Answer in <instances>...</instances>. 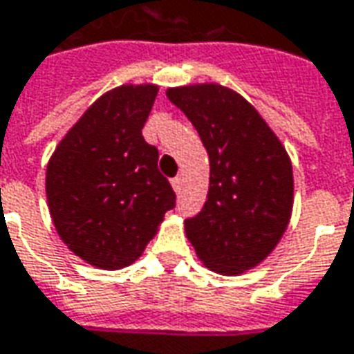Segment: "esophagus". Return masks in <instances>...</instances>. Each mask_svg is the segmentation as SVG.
<instances>
[{
  "label": "esophagus",
  "instance_id": "34e87169",
  "mask_svg": "<svg viewBox=\"0 0 354 354\" xmlns=\"http://www.w3.org/2000/svg\"><path fill=\"white\" fill-rule=\"evenodd\" d=\"M171 187H173V191H175V192H181V189H183V179H181V177H175V179H171Z\"/></svg>",
  "mask_w": 354,
  "mask_h": 354
}]
</instances>
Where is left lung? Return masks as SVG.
Wrapping results in <instances>:
<instances>
[{
  "instance_id": "left-lung-1",
  "label": "left lung",
  "mask_w": 354,
  "mask_h": 354,
  "mask_svg": "<svg viewBox=\"0 0 354 354\" xmlns=\"http://www.w3.org/2000/svg\"><path fill=\"white\" fill-rule=\"evenodd\" d=\"M209 158L208 201L185 221L206 268L221 275L252 270L283 237L293 212V165L252 104L216 82L167 88Z\"/></svg>"
}]
</instances>
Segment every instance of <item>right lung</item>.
Returning a JSON list of instances; mask_svg holds the SVG:
<instances>
[{
    "label": "right lung",
    "mask_w": 354,
    "mask_h": 354,
    "mask_svg": "<svg viewBox=\"0 0 354 354\" xmlns=\"http://www.w3.org/2000/svg\"><path fill=\"white\" fill-rule=\"evenodd\" d=\"M156 84L102 94L51 153L46 196L55 231L71 252L100 270L138 260L158 233L175 192L158 169V148L142 127Z\"/></svg>",
    "instance_id": "right-lung-1"
}]
</instances>
